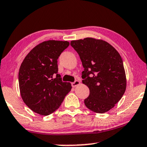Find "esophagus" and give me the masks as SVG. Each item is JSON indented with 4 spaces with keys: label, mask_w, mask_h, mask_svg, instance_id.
Here are the masks:
<instances>
[{
    "label": "esophagus",
    "mask_w": 147,
    "mask_h": 147,
    "mask_svg": "<svg viewBox=\"0 0 147 147\" xmlns=\"http://www.w3.org/2000/svg\"><path fill=\"white\" fill-rule=\"evenodd\" d=\"M80 84V81H79V80H77V81H75V82L72 83V86L73 87H77V85H79Z\"/></svg>",
    "instance_id": "esophagus-1"
}]
</instances>
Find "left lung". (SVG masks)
I'll return each mask as SVG.
<instances>
[{
	"label": "left lung",
	"mask_w": 147,
	"mask_h": 147,
	"mask_svg": "<svg viewBox=\"0 0 147 147\" xmlns=\"http://www.w3.org/2000/svg\"><path fill=\"white\" fill-rule=\"evenodd\" d=\"M84 70L82 82L90 89L85 105L97 113L110 111L126 90V76L121 57L109 42L87 37L72 40Z\"/></svg>",
	"instance_id": "1"
}]
</instances>
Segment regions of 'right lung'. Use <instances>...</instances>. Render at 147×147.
I'll return each mask as SVG.
<instances>
[{"mask_svg": "<svg viewBox=\"0 0 147 147\" xmlns=\"http://www.w3.org/2000/svg\"><path fill=\"white\" fill-rule=\"evenodd\" d=\"M69 42L49 40L33 48L19 70V87L24 102L33 112L49 115L60 107L71 90L70 83L63 82L57 74V59Z\"/></svg>", "mask_w": 147, "mask_h": 147, "instance_id": "1", "label": "right lung"}]
</instances>
